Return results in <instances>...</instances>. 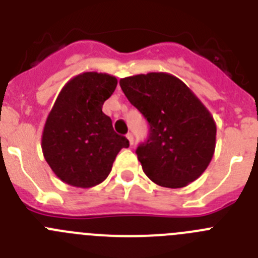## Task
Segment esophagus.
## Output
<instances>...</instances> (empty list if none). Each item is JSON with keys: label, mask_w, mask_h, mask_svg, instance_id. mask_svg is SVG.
Instances as JSON below:
<instances>
[{"label": "esophagus", "mask_w": 258, "mask_h": 258, "mask_svg": "<svg viewBox=\"0 0 258 258\" xmlns=\"http://www.w3.org/2000/svg\"><path fill=\"white\" fill-rule=\"evenodd\" d=\"M126 138H127V140H129V143H131V146H133V134L127 133L126 134Z\"/></svg>", "instance_id": "34e87169"}]
</instances>
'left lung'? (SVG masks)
Segmentation results:
<instances>
[{"instance_id": "8db88e82", "label": "left lung", "mask_w": 258, "mask_h": 258, "mask_svg": "<svg viewBox=\"0 0 258 258\" xmlns=\"http://www.w3.org/2000/svg\"><path fill=\"white\" fill-rule=\"evenodd\" d=\"M120 86L149 122V137L136 150L145 174L169 188L199 178L213 157L217 132L199 98L181 80L163 72L125 77Z\"/></svg>"}]
</instances>
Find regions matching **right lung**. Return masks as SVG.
I'll return each mask as SVG.
<instances>
[{
	"label": "right lung",
	"mask_w": 258,
	"mask_h": 258,
	"mask_svg": "<svg viewBox=\"0 0 258 258\" xmlns=\"http://www.w3.org/2000/svg\"><path fill=\"white\" fill-rule=\"evenodd\" d=\"M115 76L84 72L61 89L45 122L42 152L59 179L89 188L108 177L129 141L118 136L102 106L115 92Z\"/></svg>",
	"instance_id": "add662e5"
}]
</instances>
